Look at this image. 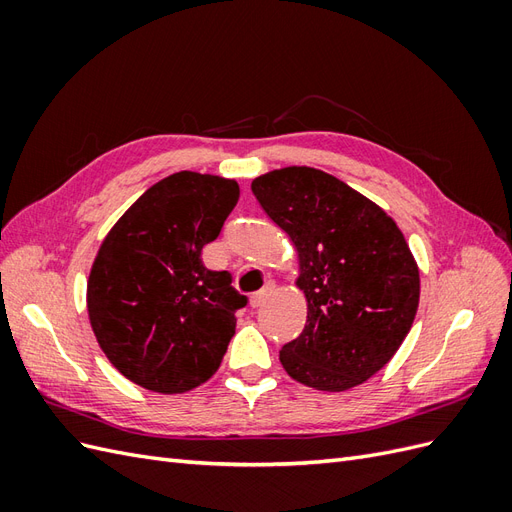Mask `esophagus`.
<instances>
[{"label":"esophagus","instance_id":"1","mask_svg":"<svg viewBox=\"0 0 512 512\" xmlns=\"http://www.w3.org/2000/svg\"><path fill=\"white\" fill-rule=\"evenodd\" d=\"M271 294H273V286H265L260 292L252 294V297H250V307L258 309L262 303H265L271 297Z\"/></svg>","mask_w":512,"mask_h":512}]
</instances>
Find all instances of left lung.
I'll return each mask as SVG.
<instances>
[{"instance_id": "obj_1", "label": "left lung", "mask_w": 512, "mask_h": 512, "mask_svg": "<svg viewBox=\"0 0 512 512\" xmlns=\"http://www.w3.org/2000/svg\"><path fill=\"white\" fill-rule=\"evenodd\" d=\"M252 192L299 258L294 284L307 320L280 350L286 374L324 393L367 382L404 344L421 297L404 232L374 200L318 168L271 170Z\"/></svg>"}]
</instances>
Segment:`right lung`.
<instances>
[{"mask_svg":"<svg viewBox=\"0 0 512 512\" xmlns=\"http://www.w3.org/2000/svg\"><path fill=\"white\" fill-rule=\"evenodd\" d=\"M239 183L192 170L158 181L108 230L87 280V314L121 376L162 395L218 371L247 303L200 252L218 239Z\"/></svg>","mask_w":512,"mask_h":512,"instance_id":"right-lung-1","label":"right lung"}]
</instances>
